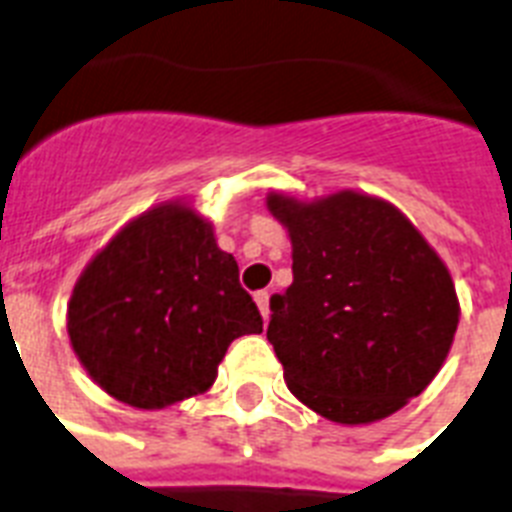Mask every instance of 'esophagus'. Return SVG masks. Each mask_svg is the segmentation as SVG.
<instances>
[{
    "mask_svg": "<svg viewBox=\"0 0 512 512\" xmlns=\"http://www.w3.org/2000/svg\"><path fill=\"white\" fill-rule=\"evenodd\" d=\"M253 301H256V306H259L261 317H264V322L269 320V293L267 290H259L256 296H253Z\"/></svg>",
    "mask_w": 512,
    "mask_h": 512,
    "instance_id": "obj_1",
    "label": "esophagus"
}]
</instances>
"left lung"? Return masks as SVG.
I'll return each mask as SVG.
<instances>
[{
  "label": "left lung",
  "mask_w": 512,
  "mask_h": 512,
  "mask_svg": "<svg viewBox=\"0 0 512 512\" xmlns=\"http://www.w3.org/2000/svg\"><path fill=\"white\" fill-rule=\"evenodd\" d=\"M267 208L293 245V282L269 301L267 327L290 394L341 425L402 410L455 341L447 264L394 203L367 192H269Z\"/></svg>",
  "instance_id": "8db88e82"
}]
</instances>
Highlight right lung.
<instances>
[{
  "label": "right lung",
  "mask_w": 512,
  "mask_h": 512,
  "mask_svg": "<svg viewBox=\"0 0 512 512\" xmlns=\"http://www.w3.org/2000/svg\"><path fill=\"white\" fill-rule=\"evenodd\" d=\"M65 320L89 378L137 410L208 391L230 343L264 325L235 256L182 198L142 211L94 253Z\"/></svg>",
  "instance_id": "1"
}]
</instances>
